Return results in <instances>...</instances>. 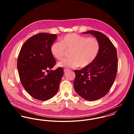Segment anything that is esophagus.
Listing matches in <instances>:
<instances>
[{
	"mask_svg": "<svg viewBox=\"0 0 134 134\" xmlns=\"http://www.w3.org/2000/svg\"><path fill=\"white\" fill-rule=\"evenodd\" d=\"M68 71H69L68 69H64V72H68Z\"/></svg>",
	"mask_w": 134,
	"mask_h": 134,
	"instance_id": "obj_1",
	"label": "esophagus"
}]
</instances>
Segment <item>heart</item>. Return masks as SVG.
Segmentation results:
<instances>
[{"label": "heart", "instance_id": "heart-1", "mask_svg": "<svg viewBox=\"0 0 134 134\" xmlns=\"http://www.w3.org/2000/svg\"><path fill=\"white\" fill-rule=\"evenodd\" d=\"M99 50L100 44L97 38L76 34L66 35L60 38V42H55L51 46L52 55L58 60L63 59L66 51H70V57L58 63V66L64 68L89 65L96 60Z\"/></svg>", "mask_w": 134, "mask_h": 134}]
</instances>
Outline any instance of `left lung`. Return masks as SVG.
<instances>
[{"instance_id": "8db88e82", "label": "left lung", "mask_w": 134, "mask_h": 134, "mask_svg": "<svg viewBox=\"0 0 134 134\" xmlns=\"http://www.w3.org/2000/svg\"><path fill=\"white\" fill-rule=\"evenodd\" d=\"M96 37L100 50L96 60L81 70H74V88L77 93L87 100H95L105 96L112 87L118 71L116 48L104 34L95 30L83 32Z\"/></svg>"}]
</instances>
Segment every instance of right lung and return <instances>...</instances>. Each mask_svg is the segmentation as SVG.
<instances>
[{
    "instance_id": "add662e5",
    "label": "right lung",
    "mask_w": 134,
    "mask_h": 134,
    "mask_svg": "<svg viewBox=\"0 0 134 134\" xmlns=\"http://www.w3.org/2000/svg\"><path fill=\"white\" fill-rule=\"evenodd\" d=\"M57 38L56 34L39 33L28 38L19 52L17 65L20 82L30 96L40 100L56 94L63 75L61 67L52 70L56 61L51 46Z\"/></svg>"
}]
</instances>
